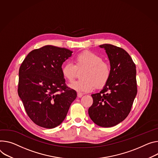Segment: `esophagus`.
Segmentation results:
<instances>
[{
  "label": "esophagus",
  "instance_id": "34e87169",
  "mask_svg": "<svg viewBox=\"0 0 158 158\" xmlns=\"http://www.w3.org/2000/svg\"><path fill=\"white\" fill-rule=\"evenodd\" d=\"M83 96V93H77V97L78 98H81Z\"/></svg>",
  "mask_w": 158,
  "mask_h": 158
}]
</instances>
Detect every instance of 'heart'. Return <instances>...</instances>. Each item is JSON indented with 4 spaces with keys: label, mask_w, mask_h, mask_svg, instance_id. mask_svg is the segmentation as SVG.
<instances>
[{
    "label": "heart",
    "mask_w": 158,
    "mask_h": 158,
    "mask_svg": "<svg viewBox=\"0 0 158 158\" xmlns=\"http://www.w3.org/2000/svg\"><path fill=\"white\" fill-rule=\"evenodd\" d=\"M81 80L69 84V87L79 92H90L96 85L102 88L108 82L111 76L110 65L103 60L102 56L89 51L78 54L74 59V64L65 63L62 67V73L67 81H73L77 69H83Z\"/></svg>",
    "instance_id": "b5f03b06"
}]
</instances>
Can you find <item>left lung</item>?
<instances>
[{
	"label": "left lung",
	"instance_id": "left-lung-1",
	"mask_svg": "<svg viewBox=\"0 0 158 158\" xmlns=\"http://www.w3.org/2000/svg\"><path fill=\"white\" fill-rule=\"evenodd\" d=\"M111 67L110 77L99 93L91 94L93 103L89 108L93 122L102 127H111L124 120L131 111L136 96V67L123 49L103 44Z\"/></svg>",
	"mask_w": 158,
	"mask_h": 158
}]
</instances>
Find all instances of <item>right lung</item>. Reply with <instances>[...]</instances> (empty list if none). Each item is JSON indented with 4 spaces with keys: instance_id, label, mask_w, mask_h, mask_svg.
Wrapping results in <instances>:
<instances>
[{
    "instance_id": "right-lung-1",
    "label": "right lung",
    "mask_w": 158,
    "mask_h": 158,
    "mask_svg": "<svg viewBox=\"0 0 158 158\" xmlns=\"http://www.w3.org/2000/svg\"><path fill=\"white\" fill-rule=\"evenodd\" d=\"M71 50L46 45L28 53L19 70L18 95L31 120L53 128L64 120L77 93L68 88L62 73Z\"/></svg>"
}]
</instances>
